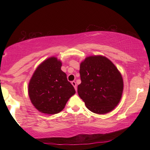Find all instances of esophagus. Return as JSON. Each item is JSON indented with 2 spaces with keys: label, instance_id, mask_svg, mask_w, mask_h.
<instances>
[{
  "label": "esophagus",
  "instance_id": "1",
  "mask_svg": "<svg viewBox=\"0 0 150 150\" xmlns=\"http://www.w3.org/2000/svg\"><path fill=\"white\" fill-rule=\"evenodd\" d=\"M71 84H72V85L73 86V87H74L75 91H77V84H76V83L75 82V81H72V82H71Z\"/></svg>",
  "mask_w": 150,
  "mask_h": 150
}]
</instances>
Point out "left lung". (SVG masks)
Masks as SVG:
<instances>
[{"instance_id":"1","label":"left lung","mask_w":150,"mask_h":150,"mask_svg":"<svg viewBox=\"0 0 150 150\" xmlns=\"http://www.w3.org/2000/svg\"><path fill=\"white\" fill-rule=\"evenodd\" d=\"M79 73L77 92L86 107L98 115L113 110L124 88L122 77L115 64L103 55H91L81 63Z\"/></svg>"}]
</instances>
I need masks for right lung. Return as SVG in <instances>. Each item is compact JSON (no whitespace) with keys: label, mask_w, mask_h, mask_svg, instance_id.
Masks as SVG:
<instances>
[{"label":"right lung","mask_w":150,"mask_h":150,"mask_svg":"<svg viewBox=\"0 0 150 150\" xmlns=\"http://www.w3.org/2000/svg\"><path fill=\"white\" fill-rule=\"evenodd\" d=\"M62 65L57 57H50L40 63L30 79V99L40 112L47 115L60 112L75 95V88L61 69Z\"/></svg>","instance_id":"obj_1"}]
</instances>
